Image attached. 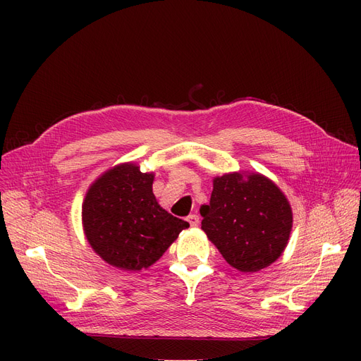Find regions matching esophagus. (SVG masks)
Wrapping results in <instances>:
<instances>
[{
    "instance_id": "obj_1",
    "label": "esophagus",
    "mask_w": 361,
    "mask_h": 361,
    "mask_svg": "<svg viewBox=\"0 0 361 361\" xmlns=\"http://www.w3.org/2000/svg\"><path fill=\"white\" fill-rule=\"evenodd\" d=\"M188 223L192 226V227H197L199 226V223H200V220H199V215H195V214H191V215H188Z\"/></svg>"
}]
</instances>
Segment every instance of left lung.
Returning <instances> with one entry per match:
<instances>
[{
    "label": "left lung",
    "mask_w": 361,
    "mask_h": 361,
    "mask_svg": "<svg viewBox=\"0 0 361 361\" xmlns=\"http://www.w3.org/2000/svg\"><path fill=\"white\" fill-rule=\"evenodd\" d=\"M203 232L231 267L256 272L285 251L292 209L277 185L259 173L214 179L209 204H202Z\"/></svg>",
    "instance_id": "obj_1"
}]
</instances>
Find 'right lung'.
<instances>
[{"label": "right lung", "instance_id": "add662e5", "mask_svg": "<svg viewBox=\"0 0 361 361\" xmlns=\"http://www.w3.org/2000/svg\"><path fill=\"white\" fill-rule=\"evenodd\" d=\"M154 176L133 162L118 164L87 191L84 233L106 264L123 271L149 268L190 227L158 204L152 191Z\"/></svg>", "mask_w": 361, "mask_h": 361}]
</instances>
